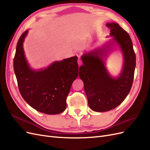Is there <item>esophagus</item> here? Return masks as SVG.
Wrapping results in <instances>:
<instances>
[{
    "label": "esophagus",
    "instance_id": "obj_1",
    "mask_svg": "<svg viewBox=\"0 0 150 150\" xmlns=\"http://www.w3.org/2000/svg\"><path fill=\"white\" fill-rule=\"evenodd\" d=\"M78 65L80 66L81 64H82V62H81V59L79 58V57H78Z\"/></svg>",
    "mask_w": 150,
    "mask_h": 150
}]
</instances>
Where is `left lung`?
Segmentation results:
<instances>
[{
  "label": "left lung",
  "mask_w": 150,
  "mask_h": 150,
  "mask_svg": "<svg viewBox=\"0 0 150 150\" xmlns=\"http://www.w3.org/2000/svg\"><path fill=\"white\" fill-rule=\"evenodd\" d=\"M106 25L111 29L110 35L112 38L101 47L83 54V65L79 69L88 105L96 112L111 110L125 100L132 86L136 67V55L129 34L116 22H108ZM113 46L120 48L124 57L122 71L116 77L110 74L105 66Z\"/></svg>",
  "instance_id": "1"
}]
</instances>
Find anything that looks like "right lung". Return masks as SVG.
Here are the masks:
<instances>
[{
  "label": "right lung",
  "instance_id": "add662e5",
  "mask_svg": "<svg viewBox=\"0 0 150 150\" xmlns=\"http://www.w3.org/2000/svg\"><path fill=\"white\" fill-rule=\"evenodd\" d=\"M28 30L19 38L13 59V69L21 96L40 112L57 115L66 108V98L78 76V57L54 61L47 67L35 70L27 60L23 47Z\"/></svg>",
  "mask_w": 150,
  "mask_h": 150
}]
</instances>
